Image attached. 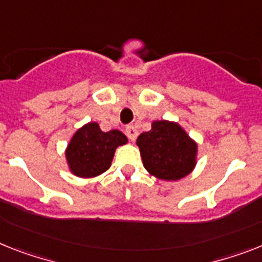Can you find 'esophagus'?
Here are the masks:
<instances>
[{"label": "esophagus", "instance_id": "34e87169", "mask_svg": "<svg viewBox=\"0 0 262 262\" xmlns=\"http://www.w3.org/2000/svg\"><path fill=\"white\" fill-rule=\"evenodd\" d=\"M125 133H126L127 138H129L130 141H135L136 138H137V135H138L137 129H136L133 125H127L126 129H125Z\"/></svg>", "mask_w": 262, "mask_h": 262}]
</instances>
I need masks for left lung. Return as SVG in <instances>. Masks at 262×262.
Returning <instances> with one entry per match:
<instances>
[{"mask_svg": "<svg viewBox=\"0 0 262 262\" xmlns=\"http://www.w3.org/2000/svg\"><path fill=\"white\" fill-rule=\"evenodd\" d=\"M137 145L145 169L157 179L176 181L194 168L197 145L174 122L155 121L150 132L138 136Z\"/></svg>", "mask_w": 262, "mask_h": 262, "instance_id": "left-lung-1", "label": "left lung"}]
</instances>
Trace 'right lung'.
<instances>
[{"label":"right lung","instance_id":"right-lung-1","mask_svg":"<svg viewBox=\"0 0 262 262\" xmlns=\"http://www.w3.org/2000/svg\"><path fill=\"white\" fill-rule=\"evenodd\" d=\"M127 142L120 130L102 132L90 122L76 132L67 149L70 170L78 177H94L109 169L116 148Z\"/></svg>","mask_w":262,"mask_h":262}]
</instances>
